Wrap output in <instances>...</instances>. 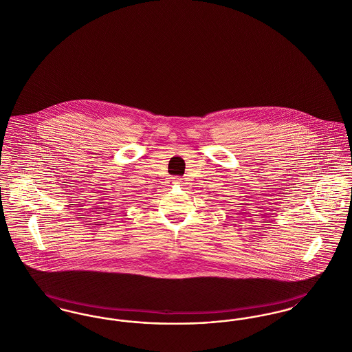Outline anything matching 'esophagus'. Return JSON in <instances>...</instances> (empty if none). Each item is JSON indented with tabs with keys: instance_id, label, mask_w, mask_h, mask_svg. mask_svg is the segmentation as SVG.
Masks as SVG:
<instances>
[{
	"instance_id": "obj_1",
	"label": "esophagus",
	"mask_w": 352,
	"mask_h": 352,
	"mask_svg": "<svg viewBox=\"0 0 352 352\" xmlns=\"http://www.w3.org/2000/svg\"><path fill=\"white\" fill-rule=\"evenodd\" d=\"M181 184V182H179V179H174V181H171V184Z\"/></svg>"
}]
</instances>
